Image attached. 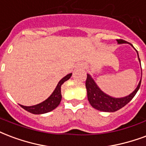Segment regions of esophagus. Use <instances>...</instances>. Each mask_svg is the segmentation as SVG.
Returning <instances> with one entry per match:
<instances>
[{
  "mask_svg": "<svg viewBox=\"0 0 146 146\" xmlns=\"http://www.w3.org/2000/svg\"><path fill=\"white\" fill-rule=\"evenodd\" d=\"M78 67L80 68V69H85L86 68V65L84 63H80V64L78 65Z\"/></svg>",
  "mask_w": 146,
  "mask_h": 146,
  "instance_id": "1",
  "label": "esophagus"
}]
</instances>
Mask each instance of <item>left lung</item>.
Returning a JSON list of instances; mask_svg holds the SVG:
<instances>
[{"label":"left lung","mask_w":146,"mask_h":146,"mask_svg":"<svg viewBox=\"0 0 146 146\" xmlns=\"http://www.w3.org/2000/svg\"><path fill=\"white\" fill-rule=\"evenodd\" d=\"M118 44H123V43H128L126 41L122 39H117ZM138 57L139 53L136 50ZM139 60L141 64V61L139 57ZM141 80L139 81V85L137 86L136 89L133 92L130 94L128 96L124 97V98H115L111 97L109 95L104 93L98 87L97 84L93 80L90 74H87V80H86V88L87 91V98L89 100L90 105L94 108L97 109L100 111L105 112H114L122 108L127 104L131 100V99L135 97L138 92L140 85H141Z\"/></svg>","instance_id":"8db88e82"}]
</instances>
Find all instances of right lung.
<instances>
[{
  "mask_svg": "<svg viewBox=\"0 0 146 146\" xmlns=\"http://www.w3.org/2000/svg\"><path fill=\"white\" fill-rule=\"evenodd\" d=\"M71 76H72V73H70V74L64 76L62 80H60V81L58 83L56 87L54 90L52 94L42 103L36 104V105H33V106H23L21 104L20 105L25 111L35 114H46V113H48L49 111H52V110L56 108L57 107L59 106L60 101L62 100V94H61L62 84L65 81L68 80L71 77Z\"/></svg>",
  "mask_w": 146,
  "mask_h": 146,
  "instance_id": "1",
  "label": "right lung"
}]
</instances>
